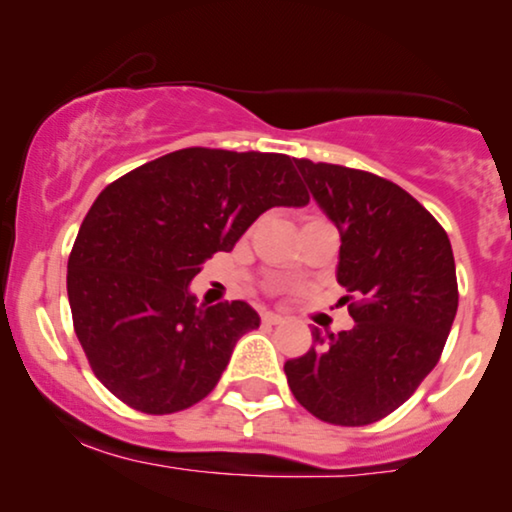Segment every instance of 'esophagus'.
I'll use <instances>...</instances> for the list:
<instances>
[{"label":"esophagus","instance_id":"esophagus-1","mask_svg":"<svg viewBox=\"0 0 512 512\" xmlns=\"http://www.w3.org/2000/svg\"><path fill=\"white\" fill-rule=\"evenodd\" d=\"M262 322H267V325H281V322H286V317L279 315V313H269V310H264Z\"/></svg>","mask_w":512,"mask_h":512}]
</instances>
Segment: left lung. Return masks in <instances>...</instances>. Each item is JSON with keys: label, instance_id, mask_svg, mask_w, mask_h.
I'll return each instance as SVG.
<instances>
[{"label": "left lung", "instance_id": "obj_1", "mask_svg": "<svg viewBox=\"0 0 512 512\" xmlns=\"http://www.w3.org/2000/svg\"><path fill=\"white\" fill-rule=\"evenodd\" d=\"M342 236L337 281L354 327L313 330L308 354L284 363L298 404L334 426H368L414 395L436 368L457 313L450 238L395 182L293 158Z\"/></svg>", "mask_w": 512, "mask_h": 512}]
</instances>
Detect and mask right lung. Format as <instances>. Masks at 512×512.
Returning <instances> with one entry per match:
<instances>
[{"mask_svg":"<svg viewBox=\"0 0 512 512\" xmlns=\"http://www.w3.org/2000/svg\"><path fill=\"white\" fill-rule=\"evenodd\" d=\"M293 158L180 149L110 182L67 262L74 332L96 378L127 407L173 414L219 383L260 327L243 301L197 305L190 281L272 207H303Z\"/></svg>","mask_w":512,"mask_h":512,"instance_id":"add662e5","label":"right lung"}]
</instances>
